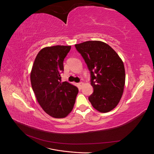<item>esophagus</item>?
Returning a JSON list of instances; mask_svg holds the SVG:
<instances>
[{
  "label": "esophagus",
  "mask_w": 154,
  "mask_h": 154,
  "mask_svg": "<svg viewBox=\"0 0 154 154\" xmlns=\"http://www.w3.org/2000/svg\"><path fill=\"white\" fill-rule=\"evenodd\" d=\"M83 85V82H82L78 83V85H79V87H82Z\"/></svg>",
  "instance_id": "34e87169"
}]
</instances>
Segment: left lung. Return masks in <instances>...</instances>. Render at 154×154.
Returning <instances> with one entry per match:
<instances>
[{
  "instance_id": "left-lung-1",
  "label": "left lung",
  "mask_w": 154,
  "mask_h": 154,
  "mask_svg": "<svg viewBox=\"0 0 154 154\" xmlns=\"http://www.w3.org/2000/svg\"><path fill=\"white\" fill-rule=\"evenodd\" d=\"M91 73L94 88L88 100L100 112H108L118 105L125 83L123 62L110 46L101 41L76 44Z\"/></svg>"
}]
</instances>
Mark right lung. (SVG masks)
<instances>
[{"label":"right lung","instance_id":"add662e5","mask_svg":"<svg viewBox=\"0 0 154 154\" xmlns=\"http://www.w3.org/2000/svg\"><path fill=\"white\" fill-rule=\"evenodd\" d=\"M71 46L54 45L41 49L31 72V83L36 100L49 116L63 118L72 111L78 88L67 82H61L63 60Z\"/></svg>","mask_w":154,"mask_h":154}]
</instances>
